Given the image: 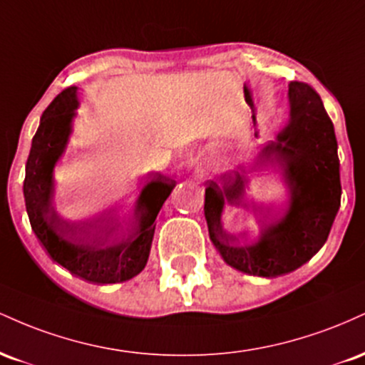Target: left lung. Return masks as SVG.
<instances>
[{"instance_id":"1","label":"left lung","mask_w":365,"mask_h":365,"mask_svg":"<svg viewBox=\"0 0 365 365\" xmlns=\"http://www.w3.org/2000/svg\"><path fill=\"white\" fill-rule=\"evenodd\" d=\"M288 101V125L255 163H279L288 192L284 206L233 237L223 230L221 215L225 204L247 206L245 170L230 175L223 185L209 182L204 200L209 237L225 262L264 278L292 273L324 245L341 199L336 137L319 94L309 83L290 82Z\"/></svg>"}]
</instances>
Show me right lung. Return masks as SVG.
<instances>
[{"mask_svg":"<svg viewBox=\"0 0 365 365\" xmlns=\"http://www.w3.org/2000/svg\"><path fill=\"white\" fill-rule=\"evenodd\" d=\"M78 108L77 87H68L46 108L25 165L24 197L36 237L54 262L91 283H121L145 267L154 237V221L177 185L153 173L125 217L75 225L58 215L53 204V171L65 153Z\"/></svg>","mask_w":365,"mask_h":365,"instance_id":"obj_1","label":"right lung"}]
</instances>
